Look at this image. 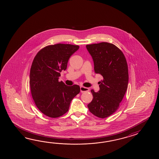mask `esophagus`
I'll return each instance as SVG.
<instances>
[{"label": "esophagus", "mask_w": 159, "mask_h": 159, "mask_svg": "<svg viewBox=\"0 0 159 159\" xmlns=\"http://www.w3.org/2000/svg\"><path fill=\"white\" fill-rule=\"evenodd\" d=\"M80 92L82 93L89 92V89L87 87H85L81 86L80 87Z\"/></svg>", "instance_id": "34e87169"}]
</instances>
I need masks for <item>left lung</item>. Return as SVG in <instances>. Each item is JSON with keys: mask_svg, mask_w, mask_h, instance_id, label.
<instances>
[{"mask_svg": "<svg viewBox=\"0 0 159 159\" xmlns=\"http://www.w3.org/2000/svg\"><path fill=\"white\" fill-rule=\"evenodd\" d=\"M91 55L96 73L100 74L102 80L98 82L100 90H92L93 100L87 107L97 117L104 118L119 108L128 84V69L126 58L119 48L108 43L87 45Z\"/></svg>", "mask_w": 159, "mask_h": 159, "instance_id": "1", "label": "left lung"}]
</instances>
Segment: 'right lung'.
Segmentation results:
<instances>
[{"instance_id":"right-lung-1","label":"right lung","mask_w":159,"mask_h":159,"mask_svg":"<svg viewBox=\"0 0 159 159\" xmlns=\"http://www.w3.org/2000/svg\"><path fill=\"white\" fill-rule=\"evenodd\" d=\"M79 48L78 45L58 43L41 49L30 69L31 95L39 110L51 118H58L69 110L73 98L80 91L75 84L59 82L60 72L67 68L69 59Z\"/></svg>"}]
</instances>
